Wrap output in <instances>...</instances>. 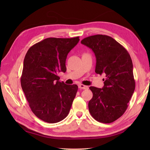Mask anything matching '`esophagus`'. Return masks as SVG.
<instances>
[{
	"instance_id": "34e87169",
	"label": "esophagus",
	"mask_w": 150,
	"mask_h": 150,
	"mask_svg": "<svg viewBox=\"0 0 150 150\" xmlns=\"http://www.w3.org/2000/svg\"><path fill=\"white\" fill-rule=\"evenodd\" d=\"M79 88L80 89H82V90H87V89H88V86L83 84H79Z\"/></svg>"
}]
</instances>
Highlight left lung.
<instances>
[{"label": "left lung", "mask_w": 150, "mask_h": 150, "mask_svg": "<svg viewBox=\"0 0 150 150\" xmlns=\"http://www.w3.org/2000/svg\"><path fill=\"white\" fill-rule=\"evenodd\" d=\"M81 44L95 53V73L106 76L103 88L90 87L93 97L89 101V111L98 122H113L125 112L135 90L131 57L121 44L104 35L86 37Z\"/></svg>", "instance_id": "8db88e82"}]
</instances>
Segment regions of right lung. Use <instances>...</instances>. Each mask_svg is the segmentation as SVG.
<instances>
[{"instance_id": "right-lung-1", "label": "right lung", "mask_w": 150, "mask_h": 150, "mask_svg": "<svg viewBox=\"0 0 150 150\" xmlns=\"http://www.w3.org/2000/svg\"><path fill=\"white\" fill-rule=\"evenodd\" d=\"M79 40L47 38L31 46L24 57L21 87L31 111L44 122H60L69 112L78 86L60 82L57 74L66 72L67 55Z\"/></svg>"}]
</instances>
